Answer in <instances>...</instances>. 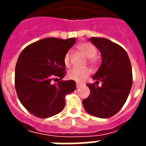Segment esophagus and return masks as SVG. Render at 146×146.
<instances>
[{
    "label": "esophagus",
    "mask_w": 146,
    "mask_h": 146,
    "mask_svg": "<svg viewBox=\"0 0 146 146\" xmlns=\"http://www.w3.org/2000/svg\"><path fill=\"white\" fill-rule=\"evenodd\" d=\"M80 87H82V84H78V83H76V88H80Z\"/></svg>",
    "instance_id": "esophagus-1"
}]
</instances>
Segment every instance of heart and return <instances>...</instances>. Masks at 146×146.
I'll return each mask as SVG.
<instances>
[{
  "label": "heart",
  "instance_id": "1",
  "mask_svg": "<svg viewBox=\"0 0 146 146\" xmlns=\"http://www.w3.org/2000/svg\"><path fill=\"white\" fill-rule=\"evenodd\" d=\"M77 49L83 54H84L86 57L90 58L89 62L92 64H95L97 62V58L95 57V55L97 54V48L92 44L88 42H83L77 45ZM70 58H71V54L70 51H68L65 54L63 59L64 64L66 66H70ZM90 74H91V70L88 68L86 69L74 68L68 72L67 76L70 80H74L77 83H81L84 80L87 79Z\"/></svg>",
  "mask_w": 146,
  "mask_h": 146
}]
</instances>
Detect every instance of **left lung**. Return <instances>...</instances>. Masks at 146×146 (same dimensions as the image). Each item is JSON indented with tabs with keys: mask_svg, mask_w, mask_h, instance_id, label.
Returning <instances> with one entry per match:
<instances>
[{
	"mask_svg": "<svg viewBox=\"0 0 146 146\" xmlns=\"http://www.w3.org/2000/svg\"><path fill=\"white\" fill-rule=\"evenodd\" d=\"M98 48L102 64L92 79L102 86L88 84L90 95L83 100L86 112L98 118H109L118 113L127 101L132 86L131 62L126 51L116 43L102 37L89 39Z\"/></svg>",
	"mask_w": 146,
	"mask_h": 146,
	"instance_id": "1",
	"label": "left lung"
}]
</instances>
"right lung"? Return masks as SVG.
Masks as SVG:
<instances>
[{"label":"right lung","mask_w":146,"mask_h":146,"mask_svg":"<svg viewBox=\"0 0 146 146\" xmlns=\"http://www.w3.org/2000/svg\"><path fill=\"white\" fill-rule=\"evenodd\" d=\"M75 42L76 38L48 37L27 46L19 54L15 90L22 105L34 116L48 118L59 113L66 105L65 96L75 91L74 80L51 82L54 77L65 76L64 56Z\"/></svg>","instance_id":"add662e5"}]
</instances>
